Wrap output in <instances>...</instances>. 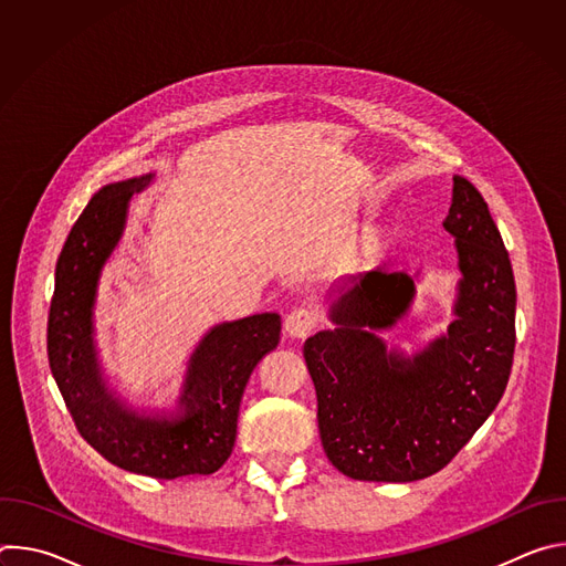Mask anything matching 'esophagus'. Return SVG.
<instances>
[{"label": "esophagus", "instance_id": "1", "mask_svg": "<svg viewBox=\"0 0 566 566\" xmlns=\"http://www.w3.org/2000/svg\"><path fill=\"white\" fill-rule=\"evenodd\" d=\"M313 327H315V315L308 308H293L284 317V329L295 340H304L313 332Z\"/></svg>", "mask_w": 566, "mask_h": 566}]
</instances>
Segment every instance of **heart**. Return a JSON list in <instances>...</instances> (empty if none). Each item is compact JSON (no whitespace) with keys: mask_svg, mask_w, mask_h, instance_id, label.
Returning <instances> with one entry per match:
<instances>
[{"mask_svg":"<svg viewBox=\"0 0 566 566\" xmlns=\"http://www.w3.org/2000/svg\"><path fill=\"white\" fill-rule=\"evenodd\" d=\"M394 241H396V232H394L391 226H387V223L374 226L363 234L360 247H358V255L365 262H374V260L382 258L394 247Z\"/></svg>","mask_w":566,"mask_h":566,"instance_id":"heart-1","label":"heart"}]
</instances>
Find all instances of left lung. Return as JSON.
I'll return each instance as SVG.
<instances>
[{
    "instance_id": "8db88e82",
    "label": "left lung",
    "mask_w": 566,
    "mask_h": 566,
    "mask_svg": "<svg viewBox=\"0 0 566 566\" xmlns=\"http://www.w3.org/2000/svg\"><path fill=\"white\" fill-rule=\"evenodd\" d=\"M443 228L459 258L454 319L408 356L380 338L408 313L417 275L369 271L343 280L334 329L304 343L329 461L360 481H417L446 468L506 389L515 352V277L489 203L452 179Z\"/></svg>"
}]
</instances>
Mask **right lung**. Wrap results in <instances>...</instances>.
Segmentation results:
<instances>
[{"mask_svg":"<svg viewBox=\"0 0 566 566\" xmlns=\"http://www.w3.org/2000/svg\"><path fill=\"white\" fill-rule=\"evenodd\" d=\"M154 175L103 186L73 223L55 264L46 352L83 439L114 465L154 479L212 474L232 452L239 402L258 363L277 347V313L214 325L188 360L177 410H136L103 371L94 308L103 269L123 239L134 195Z\"/></svg>","mask_w":566,"mask_h":566,"instance_id":"1","label":"right lung"}]
</instances>
